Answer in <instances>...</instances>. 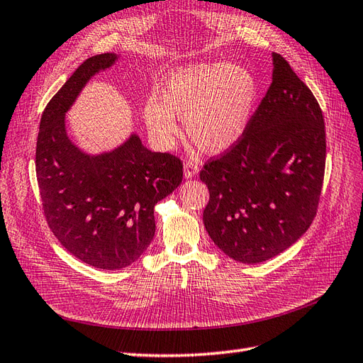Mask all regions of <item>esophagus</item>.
Masks as SVG:
<instances>
[{
	"mask_svg": "<svg viewBox=\"0 0 363 363\" xmlns=\"http://www.w3.org/2000/svg\"><path fill=\"white\" fill-rule=\"evenodd\" d=\"M198 172H199V167L194 164V162H191V161H187L184 164V176L187 179H190V178H194V176L198 174Z\"/></svg>",
	"mask_w": 363,
	"mask_h": 363,
	"instance_id": "34e87169",
	"label": "esophagus"
}]
</instances>
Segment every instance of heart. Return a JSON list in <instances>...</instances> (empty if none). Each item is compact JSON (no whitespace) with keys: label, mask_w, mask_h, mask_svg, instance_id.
Listing matches in <instances>:
<instances>
[{"label":"heart","mask_w":363,"mask_h":363,"mask_svg":"<svg viewBox=\"0 0 363 363\" xmlns=\"http://www.w3.org/2000/svg\"><path fill=\"white\" fill-rule=\"evenodd\" d=\"M259 84L252 70L225 61L196 62L174 69L148 96L143 116L162 145L179 133L182 118L191 143L206 153H224L239 143L253 118Z\"/></svg>","instance_id":"b5f03b06"}]
</instances>
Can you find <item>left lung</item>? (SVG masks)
Returning <instances> with one entry per match:
<instances>
[{
	"mask_svg": "<svg viewBox=\"0 0 363 363\" xmlns=\"http://www.w3.org/2000/svg\"><path fill=\"white\" fill-rule=\"evenodd\" d=\"M272 57V84L244 136L199 174L207 233L242 264L281 255L310 228L325 173L322 110L290 64Z\"/></svg>",
	"mask_w": 363,
	"mask_h": 363,
	"instance_id": "obj_1",
	"label": "left lung"
}]
</instances>
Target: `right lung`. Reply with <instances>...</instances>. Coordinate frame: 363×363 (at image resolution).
<instances>
[{
  "mask_svg": "<svg viewBox=\"0 0 363 363\" xmlns=\"http://www.w3.org/2000/svg\"><path fill=\"white\" fill-rule=\"evenodd\" d=\"M116 53L86 60L45 106L36 141V178L52 233L79 261L101 270L128 267L155 236V206L182 182V162L144 147L138 133L90 155L72 141L66 113Z\"/></svg>",
  "mask_w": 363,
  "mask_h": 363,
  "instance_id": "add662e5",
  "label": "right lung"
}]
</instances>
